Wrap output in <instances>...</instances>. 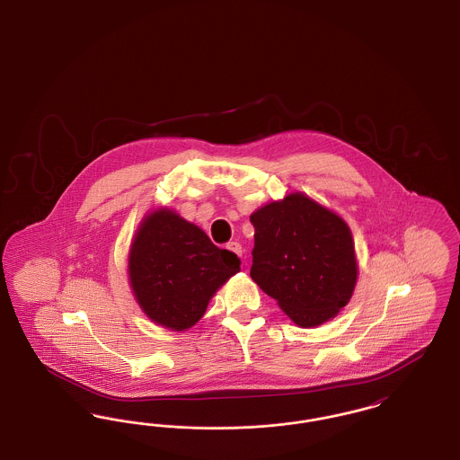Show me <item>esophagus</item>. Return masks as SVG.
Here are the masks:
<instances>
[{
	"mask_svg": "<svg viewBox=\"0 0 460 460\" xmlns=\"http://www.w3.org/2000/svg\"><path fill=\"white\" fill-rule=\"evenodd\" d=\"M226 248L229 250V252H233V253H236L238 257L243 255V248H241L240 243L238 241H229L227 244H226Z\"/></svg>",
	"mask_w": 460,
	"mask_h": 460,
	"instance_id": "obj_1",
	"label": "esophagus"
}]
</instances>
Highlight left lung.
I'll use <instances>...</instances> for the list:
<instances>
[{
  "label": "left lung",
  "mask_w": 460,
  "mask_h": 460,
  "mask_svg": "<svg viewBox=\"0 0 460 460\" xmlns=\"http://www.w3.org/2000/svg\"><path fill=\"white\" fill-rule=\"evenodd\" d=\"M250 276L289 319L314 328L349 304L357 261L345 220L295 193L257 210Z\"/></svg>",
  "instance_id": "obj_1"
}]
</instances>
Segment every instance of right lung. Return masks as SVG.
Segmentation results:
<instances>
[{
    "instance_id": "right-lung-1",
    "label": "right lung",
    "mask_w": 460,
    "mask_h": 460,
    "mask_svg": "<svg viewBox=\"0 0 460 460\" xmlns=\"http://www.w3.org/2000/svg\"><path fill=\"white\" fill-rule=\"evenodd\" d=\"M240 265L233 252L220 250L195 224L158 210L143 220L132 241L129 278L152 321L184 331L203 317L214 293Z\"/></svg>"
}]
</instances>
